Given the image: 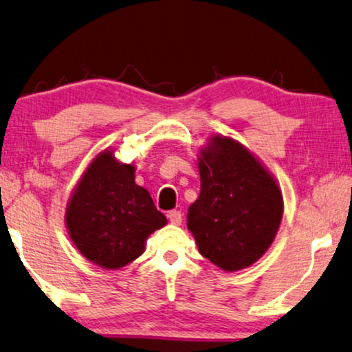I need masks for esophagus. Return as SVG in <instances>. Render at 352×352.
Instances as JSON below:
<instances>
[{
    "label": "esophagus",
    "instance_id": "obj_1",
    "mask_svg": "<svg viewBox=\"0 0 352 352\" xmlns=\"http://www.w3.org/2000/svg\"><path fill=\"white\" fill-rule=\"evenodd\" d=\"M168 219H170V223H171V224L179 226V224L182 223V214H181V211H177V210H171L170 213H168Z\"/></svg>",
    "mask_w": 352,
    "mask_h": 352
}]
</instances>
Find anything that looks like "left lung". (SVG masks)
<instances>
[{
    "mask_svg": "<svg viewBox=\"0 0 352 352\" xmlns=\"http://www.w3.org/2000/svg\"><path fill=\"white\" fill-rule=\"evenodd\" d=\"M200 195L187 229L199 252L224 271L252 266L266 253L282 221V194L247 148L214 136L199 158Z\"/></svg>",
    "mask_w": 352,
    "mask_h": 352,
    "instance_id": "obj_1",
    "label": "left lung"
}]
</instances>
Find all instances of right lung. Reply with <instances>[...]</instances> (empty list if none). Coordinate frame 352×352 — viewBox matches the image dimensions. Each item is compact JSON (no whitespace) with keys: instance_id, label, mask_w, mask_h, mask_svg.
Segmentation results:
<instances>
[{"instance_id":"right-lung-1","label":"right lung","mask_w":352,"mask_h":352,"mask_svg":"<svg viewBox=\"0 0 352 352\" xmlns=\"http://www.w3.org/2000/svg\"><path fill=\"white\" fill-rule=\"evenodd\" d=\"M65 223L86 259L104 269H118L141 256L146 239L163 228L166 218L151 194L134 182V166L120 165L105 151L76 186Z\"/></svg>"}]
</instances>
